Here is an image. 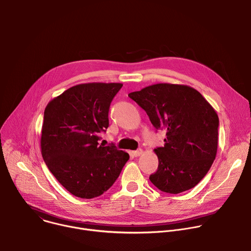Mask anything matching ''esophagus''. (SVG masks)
<instances>
[{"label":"esophagus","mask_w":251,"mask_h":251,"mask_svg":"<svg viewBox=\"0 0 251 251\" xmlns=\"http://www.w3.org/2000/svg\"><path fill=\"white\" fill-rule=\"evenodd\" d=\"M142 153H143V150H142V149H138V150H136V151L133 152V155H134L135 157H138V156H140Z\"/></svg>","instance_id":"esophagus-1"}]
</instances>
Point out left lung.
I'll return each instance as SVG.
<instances>
[{"label": "left lung", "instance_id": "8db88e82", "mask_svg": "<svg viewBox=\"0 0 251 251\" xmlns=\"http://www.w3.org/2000/svg\"><path fill=\"white\" fill-rule=\"evenodd\" d=\"M128 96L144 109L157 130H165L164 147L150 181L160 191L180 194L196 187L218 151L219 117L203 96L188 85L158 83Z\"/></svg>", "mask_w": 251, "mask_h": 251}]
</instances>
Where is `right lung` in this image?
I'll return each mask as SVG.
<instances>
[{"label": "right lung", "mask_w": 251, "mask_h": 251, "mask_svg": "<svg viewBox=\"0 0 251 251\" xmlns=\"http://www.w3.org/2000/svg\"><path fill=\"white\" fill-rule=\"evenodd\" d=\"M121 83L73 86L46 107L42 129L43 158L56 180L81 199L101 196L115 183L128 153L113 144L99 145L109 126V107Z\"/></svg>", "instance_id": "right-lung-1"}]
</instances>
